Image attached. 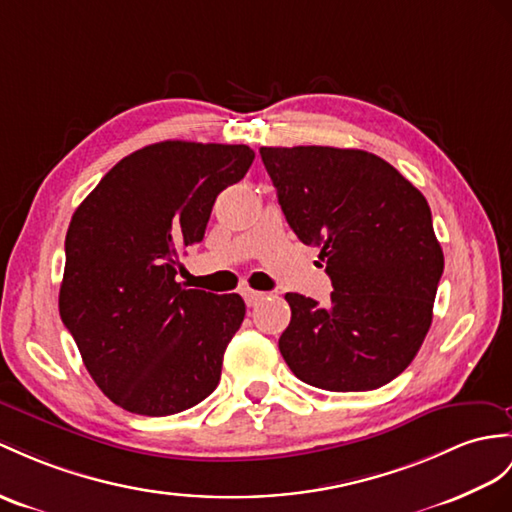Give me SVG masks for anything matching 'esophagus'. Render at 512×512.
I'll list each match as a JSON object with an SVG mask.
<instances>
[{
	"mask_svg": "<svg viewBox=\"0 0 512 512\" xmlns=\"http://www.w3.org/2000/svg\"><path fill=\"white\" fill-rule=\"evenodd\" d=\"M241 295L245 297V304H247V306H256V304L260 302V299L265 297V293L254 291V289H247V286H245V289H241Z\"/></svg>",
	"mask_w": 512,
	"mask_h": 512,
	"instance_id": "34e87169",
	"label": "esophagus"
}]
</instances>
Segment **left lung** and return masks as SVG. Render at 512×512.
<instances>
[{
	"instance_id": "8db88e82",
	"label": "left lung",
	"mask_w": 512,
	"mask_h": 512,
	"mask_svg": "<svg viewBox=\"0 0 512 512\" xmlns=\"http://www.w3.org/2000/svg\"><path fill=\"white\" fill-rule=\"evenodd\" d=\"M297 239L319 247L330 302L286 293L280 354L326 391H371L413 363L432 323L443 249L430 206L400 171L363 149L260 147Z\"/></svg>"
}]
</instances>
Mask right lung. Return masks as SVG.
Returning a JSON list of instances; mask_svg holds the SVG:
<instances>
[{
	"instance_id": "right-lung-1",
	"label": "right lung",
	"mask_w": 512,
	"mask_h": 512,
	"mask_svg": "<svg viewBox=\"0 0 512 512\" xmlns=\"http://www.w3.org/2000/svg\"><path fill=\"white\" fill-rule=\"evenodd\" d=\"M247 145L162 141L119 160L71 217L58 308L110 402L167 417L221 378L241 295L184 289L180 252L204 239L217 195L252 167Z\"/></svg>"
}]
</instances>
